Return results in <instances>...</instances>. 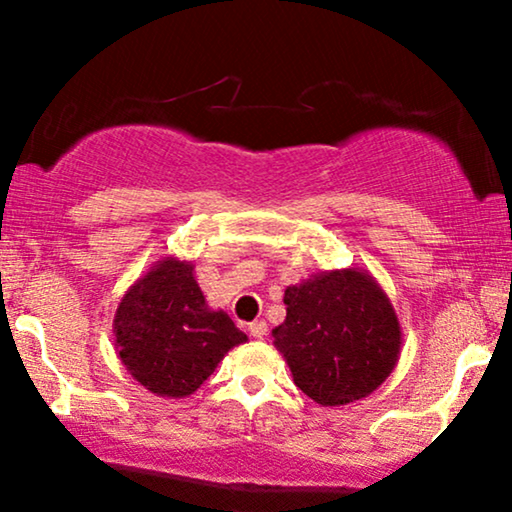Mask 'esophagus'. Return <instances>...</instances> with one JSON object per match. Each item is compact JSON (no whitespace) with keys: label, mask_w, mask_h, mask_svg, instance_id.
<instances>
[{"label":"esophagus","mask_w":512,"mask_h":512,"mask_svg":"<svg viewBox=\"0 0 512 512\" xmlns=\"http://www.w3.org/2000/svg\"><path fill=\"white\" fill-rule=\"evenodd\" d=\"M249 333L251 338L263 340L265 335H268V324H265V321H254V324H249Z\"/></svg>","instance_id":"esophagus-1"}]
</instances>
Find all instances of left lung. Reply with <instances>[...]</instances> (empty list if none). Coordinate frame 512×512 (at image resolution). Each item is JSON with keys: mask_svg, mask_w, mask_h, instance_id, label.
<instances>
[{"mask_svg": "<svg viewBox=\"0 0 512 512\" xmlns=\"http://www.w3.org/2000/svg\"><path fill=\"white\" fill-rule=\"evenodd\" d=\"M284 305L286 319L272 328V345L296 387L319 405L366 398L396 368L401 321L368 270H321L286 286Z\"/></svg>", "mask_w": 512, "mask_h": 512, "instance_id": "obj_1", "label": "left lung"}]
</instances>
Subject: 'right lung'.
I'll return each instance as SVG.
<instances>
[{
    "label": "right lung",
    "instance_id": "right-lung-1",
    "mask_svg": "<svg viewBox=\"0 0 512 512\" xmlns=\"http://www.w3.org/2000/svg\"><path fill=\"white\" fill-rule=\"evenodd\" d=\"M247 340L226 312L207 305L195 265L177 256H163L137 277L114 314L118 359L163 398L191 396Z\"/></svg>",
    "mask_w": 512,
    "mask_h": 512
}]
</instances>
